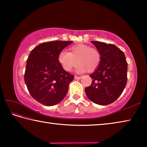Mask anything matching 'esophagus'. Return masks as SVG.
<instances>
[{
  "mask_svg": "<svg viewBox=\"0 0 147 147\" xmlns=\"http://www.w3.org/2000/svg\"><path fill=\"white\" fill-rule=\"evenodd\" d=\"M74 78L76 80H80L82 78V76H74Z\"/></svg>",
  "mask_w": 147,
  "mask_h": 147,
  "instance_id": "34e87169",
  "label": "esophagus"
}]
</instances>
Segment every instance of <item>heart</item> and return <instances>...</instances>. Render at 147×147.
<instances>
[{
    "label": "heart",
    "mask_w": 147,
    "mask_h": 147,
    "mask_svg": "<svg viewBox=\"0 0 147 147\" xmlns=\"http://www.w3.org/2000/svg\"><path fill=\"white\" fill-rule=\"evenodd\" d=\"M69 50L70 53L62 51L58 56V62L65 71H71L77 62L79 63L77 67L78 72H93L100 65L101 54L98 49L80 44L71 47Z\"/></svg>",
    "instance_id": "1"
}]
</instances>
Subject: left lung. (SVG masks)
I'll use <instances>...</instances> for the list:
<instances>
[{"label":"left lung","instance_id":"8db88e82","mask_svg":"<svg viewBox=\"0 0 147 147\" xmlns=\"http://www.w3.org/2000/svg\"><path fill=\"white\" fill-rule=\"evenodd\" d=\"M91 43L100 51L101 61L90 75L92 82L85 91L93 102L108 105L115 102L125 88L128 63L123 52L114 45L95 41Z\"/></svg>","mask_w":147,"mask_h":147}]
</instances>
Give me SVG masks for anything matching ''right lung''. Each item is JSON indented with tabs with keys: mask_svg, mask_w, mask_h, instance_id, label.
Wrapping results in <instances>:
<instances>
[{
	"mask_svg": "<svg viewBox=\"0 0 147 147\" xmlns=\"http://www.w3.org/2000/svg\"><path fill=\"white\" fill-rule=\"evenodd\" d=\"M72 41H53L34 48L26 60L24 80L30 95L47 106L63 100L74 76L62 68L58 60L59 53Z\"/></svg>",
	"mask_w": 147,
	"mask_h": 147,
	"instance_id": "add662e5",
	"label": "right lung"
}]
</instances>
